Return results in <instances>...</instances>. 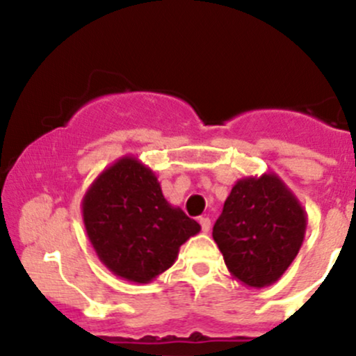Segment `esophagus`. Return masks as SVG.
<instances>
[{
	"label": "esophagus",
	"instance_id": "obj_1",
	"mask_svg": "<svg viewBox=\"0 0 356 356\" xmlns=\"http://www.w3.org/2000/svg\"><path fill=\"white\" fill-rule=\"evenodd\" d=\"M199 222H201V227L204 232H209V229H211V219L209 218H201L199 219Z\"/></svg>",
	"mask_w": 356,
	"mask_h": 356
}]
</instances>
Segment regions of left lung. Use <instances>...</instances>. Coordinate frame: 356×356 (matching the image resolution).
<instances>
[{"mask_svg":"<svg viewBox=\"0 0 356 356\" xmlns=\"http://www.w3.org/2000/svg\"><path fill=\"white\" fill-rule=\"evenodd\" d=\"M305 232V207L276 174L268 172L232 186L212 238L231 276L259 289L284 275Z\"/></svg>","mask_w":356,"mask_h":356,"instance_id":"left-lung-1","label":"left lung"}]
</instances>
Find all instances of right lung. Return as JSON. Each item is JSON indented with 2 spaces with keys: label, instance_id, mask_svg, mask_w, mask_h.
<instances>
[{
  "label": "right lung",
  "instance_id": "right-lung-1",
  "mask_svg": "<svg viewBox=\"0 0 356 356\" xmlns=\"http://www.w3.org/2000/svg\"><path fill=\"white\" fill-rule=\"evenodd\" d=\"M81 216L97 256L108 271L147 284L175 263L201 226L165 201L152 169L125 155L102 172L81 199Z\"/></svg>",
  "mask_w": 356,
  "mask_h": 356
}]
</instances>
